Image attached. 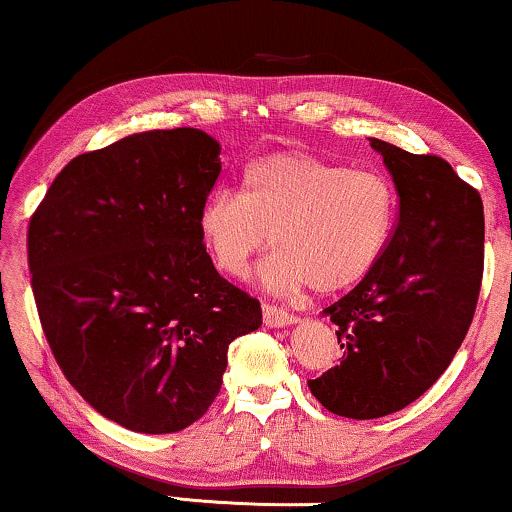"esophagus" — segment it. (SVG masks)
Returning a JSON list of instances; mask_svg holds the SVG:
<instances>
[{"instance_id": "1", "label": "esophagus", "mask_w": 512, "mask_h": 512, "mask_svg": "<svg viewBox=\"0 0 512 512\" xmlns=\"http://www.w3.org/2000/svg\"><path fill=\"white\" fill-rule=\"evenodd\" d=\"M263 321L265 326L270 328H282V326H291L293 321H296V317L289 312L279 310L277 305H263Z\"/></svg>"}]
</instances>
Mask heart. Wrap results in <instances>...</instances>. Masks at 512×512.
<instances>
[{
	"label": "heart",
	"mask_w": 512,
	"mask_h": 512,
	"mask_svg": "<svg viewBox=\"0 0 512 512\" xmlns=\"http://www.w3.org/2000/svg\"><path fill=\"white\" fill-rule=\"evenodd\" d=\"M396 223V193L382 174L349 170L312 153H275L244 167L240 191H216L198 228L216 268L244 277L272 242L263 268L275 291L333 293L380 261Z\"/></svg>",
	"instance_id": "1"
}]
</instances>
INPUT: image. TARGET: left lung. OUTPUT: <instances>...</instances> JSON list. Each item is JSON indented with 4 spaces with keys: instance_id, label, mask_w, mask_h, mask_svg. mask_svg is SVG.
<instances>
[{
    "instance_id": "obj_1",
    "label": "left lung",
    "mask_w": 512,
    "mask_h": 512,
    "mask_svg": "<svg viewBox=\"0 0 512 512\" xmlns=\"http://www.w3.org/2000/svg\"><path fill=\"white\" fill-rule=\"evenodd\" d=\"M394 179L398 221L373 270L324 314L342 359L312 396L333 415L375 419L417 401L471 326L485 268L480 193L438 156L370 137Z\"/></svg>"
}]
</instances>
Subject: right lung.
Segmentation results:
<instances>
[{"label": "right lung", "instance_id": "right-lung-1", "mask_svg": "<svg viewBox=\"0 0 512 512\" xmlns=\"http://www.w3.org/2000/svg\"><path fill=\"white\" fill-rule=\"evenodd\" d=\"M221 146L149 130L76 156L30 219L41 328L69 384L111 422L174 433L219 396L228 345L261 303L216 272L198 228Z\"/></svg>", "mask_w": 512, "mask_h": 512}]
</instances>
